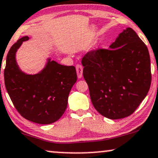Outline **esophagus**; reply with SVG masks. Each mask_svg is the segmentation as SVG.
Returning <instances> with one entry per match:
<instances>
[{
  "label": "esophagus",
  "mask_w": 158,
  "mask_h": 158,
  "mask_svg": "<svg viewBox=\"0 0 158 158\" xmlns=\"http://www.w3.org/2000/svg\"><path fill=\"white\" fill-rule=\"evenodd\" d=\"M76 69L77 73V77H78L79 79H81L82 77V74H83V67H82V66L78 64V65H77L76 66Z\"/></svg>",
  "instance_id": "esophagus-1"
}]
</instances>
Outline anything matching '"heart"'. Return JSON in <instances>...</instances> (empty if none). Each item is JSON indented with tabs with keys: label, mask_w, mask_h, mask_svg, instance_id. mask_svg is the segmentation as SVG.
Segmentation results:
<instances>
[{
	"label": "heart",
	"mask_w": 158,
	"mask_h": 158,
	"mask_svg": "<svg viewBox=\"0 0 158 158\" xmlns=\"http://www.w3.org/2000/svg\"><path fill=\"white\" fill-rule=\"evenodd\" d=\"M99 45H100V44H97V47H98V46H99Z\"/></svg>",
	"instance_id": "heart-1"
}]
</instances>
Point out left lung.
Returning <instances> with one entry per match:
<instances>
[{"mask_svg": "<svg viewBox=\"0 0 158 158\" xmlns=\"http://www.w3.org/2000/svg\"><path fill=\"white\" fill-rule=\"evenodd\" d=\"M81 63L93 105L106 118L130 116L150 89V54L131 28L124 29L108 50L87 53Z\"/></svg>", "mask_w": 158, "mask_h": 158, "instance_id": "left-lung-1", "label": "left lung"}]
</instances>
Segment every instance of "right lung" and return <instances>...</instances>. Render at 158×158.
<instances>
[{"instance_id":"right-lung-1","label":"right lung","mask_w":158,"mask_h":158,"mask_svg":"<svg viewBox=\"0 0 158 158\" xmlns=\"http://www.w3.org/2000/svg\"><path fill=\"white\" fill-rule=\"evenodd\" d=\"M26 35L18 40L6 57L4 80L8 94L20 114L33 123L48 124L57 121L65 112L69 94L77 80L76 69L61 65L50 57L44 67L35 74L23 72L15 55Z\"/></svg>"}]
</instances>
